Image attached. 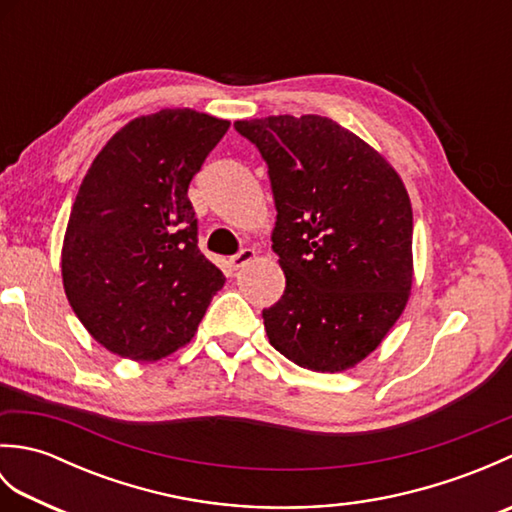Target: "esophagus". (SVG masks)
<instances>
[{
    "label": "esophagus",
    "mask_w": 512,
    "mask_h": 512,
    "mask_svg": "<svg viewBox=\"0 0 512 512\" xmlns=\"http://www.w3.org/2000/svg\"><path fill=\"white\" fill-rule=\"evenodd\" d=\"M253 259H255V250L253 248H242L237 255L228 259V264H231L233 270H239V268H244L248 262H253Z\"/></svg>",
    "instance_id": "34e87169"
}]
</instances>
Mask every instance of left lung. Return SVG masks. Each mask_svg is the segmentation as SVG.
I'll use <instances>...</instances> for the list:
<instances>
[{"mask_svg":"<svg viewBox=\"0 0 512 512\" xmlns=\"http://www.w3.org/2000/svg\"><path fill=\"white\" fill-rule=\"evenodd\" d=\"M268 165L286 275L262 312L270 345L312 372H341L374 352L407 306L413 215L405 184L365 140L306 114L237 121Z\"/></svg>","mask_w":512,"mask_h":512,"instance_id":"8db88e82","label":"left lung"}]
</instances>
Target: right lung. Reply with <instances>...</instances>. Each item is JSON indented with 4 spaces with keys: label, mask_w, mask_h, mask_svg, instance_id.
<instances>
[{
    "label": "right lung",
    "mask_w": 512,
    "mask_h": 512,
    "mask_svg": "<svg viewBox=\"0 0 512 512\" xmlns=\"http://www.w3.org/2000/svg\"><path fill=\"white\" fill-rule=\"evenodd\" d=\"M228 125L189 107L134 118L81 182L63 239V288L85 330L118 356L176 352L224 286L198 248L187 193Z\"/></svg>",
    "instance_id": "right-lung-1"
}]
</instances>
